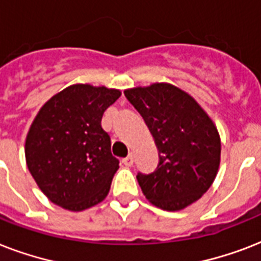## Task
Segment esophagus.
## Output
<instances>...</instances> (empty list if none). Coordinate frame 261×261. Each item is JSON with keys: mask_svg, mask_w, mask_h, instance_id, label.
Returning <instances> with one entry per match:
<instances>
[{"mask_svg": "<svg viewBox=\"0 0 261 261\" xmlns=\"http://www.w3.org/2000/svg\"><path fill=\"white\" fill-rule=\"evenodd\" d=\"M122 163L126 165V167H131L133 164H134V157H133V154H128L126 157V159L122 160Z\"/></svg>", "mask_w": 261, "mask_h": 261, "instance_id": "obj_1", "label": "esophagus"}]
</instances>
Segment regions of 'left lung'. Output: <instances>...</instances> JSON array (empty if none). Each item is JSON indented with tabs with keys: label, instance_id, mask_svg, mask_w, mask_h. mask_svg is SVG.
I'll list each match as a JSON object with an SVG mask.
<instances>
[{
	"label": "left lung",
	"instance_id": "8db88e82",
	"mask_svg": "<svg viewBox=\"0 0 261 261\" xmlns=\"http://www.w3.org/2000/svg\"><path fill=\"white\" fill-rule=\"evenodd\" d=\"M159 149L154 172L138 173L143 195L168 211L186 208L214 181L221 160L217 127L194 97L171 84L124 90Z\"/></svg>",
	"mask_w": 261,
	"mask_h": 261
}]
</instances>
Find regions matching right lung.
Wrapping results in <instances>:
<instances>
[{
	"instance_id": "add662e5",
	"label": "right lung",
	"mask_w": 261,
	"mask_h": 261,
	"mask_svg": "<svg viewBox=\"0 0 261 261\" xmlns=\"http://www.w3.org/2000/svg\"><path fill=\"white\" fill-rule=\"evenodd\" d=\"M120 94L118 89L75 84L38 112L25 139L27 167L53 203L83 211L108 195L119 160L111 153L101 118Z\"/></svg>"
}]
</instances>
